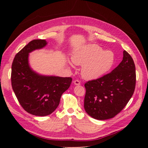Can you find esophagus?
Here are the masks:
<instances>
[{
	"mask_svg": "<svg viewBox=\"0 0 148 148\" xmlns=\"http://www.w3.org/2000/svg\"><path fill=\"white\" fill-rule=\"evenodd\" d=\"M74 85H76V86H79V85L81 84V82H80L78 79H76L74 81Z\"/></svg>",
	"mask_w": 148,
	"mask_h": 148,
	"instance_id": "esophagus-1",
	"label": "esophagus"
}]
</instances>
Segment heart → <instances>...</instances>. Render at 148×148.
<instances>
[{
  "label": "heart",
  "instance_id": "heart-1",
  "mask_svg": "<svg viewBox=\"0 0 148 148\" xmlns=\"http://www.w3.org/2000/svg\"><path fill=\"white\" fill-rule=\"evenodd\" d=\"M75 64L82 65L81 74L86 79H95L108 72L114 62L111 51H103L98 44H89L75 50L72 55Z\"/></svg>",
  "mask_w": 148,
  "mask_h": 148
}]
</instances>
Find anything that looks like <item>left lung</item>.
I'll return each mask as SVG.
<instances>
[{
	"instance_id": "obj_1",
	"label": "left lung",
	"mask_w": 148,
	"mask_h": 148,
	"mask_svg": "<svg viewBox=\"0 0 148 148\" xmlns=\"http://www.w3.org/2000/svg\"><path fill=\"white\" fill-rule=\"evenodd\" d=\"M136 70L133 59L123 51L122 61L110 73L87 82L84 108L99 120L112 118L124 108L134 93Z\"/></svg>"
}]
</instances>
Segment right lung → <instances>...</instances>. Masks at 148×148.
<instances>
[{
	"label": "right lung",
	"mask_w": 148,
	"mask_h": 148,
	"mask_svg": "<svg viewBox=\"0 0 148 148\" xmlns=\"http://www.w3.org/2000/svg\"><path fill=\"white\" fill-rule=\"evenodd\" d=\"M47 44L45 40H33L15 56L11 82L14 93L22 108L37 116L51 114L58 107L61 95L69 88L72 77L46 76L30 68L29 53Z\"/></svg>",
	"instance_id": "right-lung-1"
}]
</instances>
